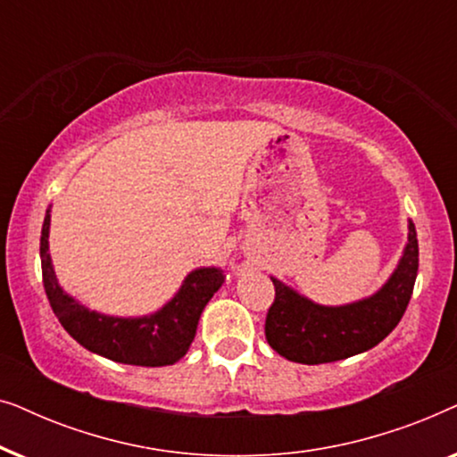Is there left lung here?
<instances>
[{"instance_id": "8db88e82", "label": "left lung", "mask_w": 457, "mask_h": 457, "mask_svg": "<svg viewBox=\"0 0 457 457\" xmlns=\"http://www.w3.org/2000/svg\"><path fill=\"white\" fill-rule=\"evenodd\" d=\"M418 274V239L408 222L399 264L389 280L360 302L320 305L272 277L274 303L266 316V341L274 352L297 364H327L378 345L402 320Z\"/></svg>"}]
</instances>
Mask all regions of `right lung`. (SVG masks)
Listing matches in <instances>:
<instances>
[{
	"label": "right lung",
	"instance_id": "obj_1",
	"mask_svg": "<svg viewBox=\"0 0 457 457\" xmlns=\"http://www.w3.org/2000/svg\"><path fill=\"white\" fill-rule=\"evenodd\" d=\"M49 210L41 228V270L49 305L62 327L89 352L133 366H170L189 352L199 316L224 283L220 268H197L187 274L170 302L139 318H118L85 308L62 289L49 255Z\"/></svg>",
	"mask_w": 457,
	"mask_h": 457
}]
</instances>
